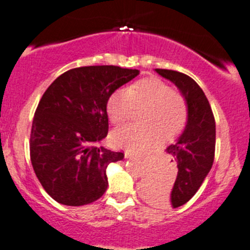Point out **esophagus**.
<instances>
[{
    "mask_svg": "<svg viewBox=\"0 0 250 250\" xmlns=\"http://www.w3.org/2000/svg\"><path fill=\"white\" fill-rule=\"evenodd\" d=\"M125 158H127V159H133V158H136V155L131 154L130 152H126L125 153Z\"/></svg>",
    "mask_w": 250,
    "mask_h": 250,
    "instance_id": "esophagus-1",
    "label": "esophagus"
}]
</instances>
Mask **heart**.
Masks as SVG:
<instances>
[{"label":"heart","instance_id":"heart-1","mask_svg":"<svg viewBox=\"0 0 250 250\" xmlns=\"http://www.w3.org/2000/svg\"><path fill=\"white\" fill-rule=\"evenodd\" d=\"M145 107L141 125L127 124L112 132L114 146L132 152H142L157 145L159 137L169 141L179 135L187 122V102L177 91L157 78L136 81L128 88H118L107 101L110 122L122 124L133 109Z\"/></svg>","mask_w":250,"mask_h":250}]
</instances>
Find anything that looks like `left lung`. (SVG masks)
<instances>
[{"instance_id": "8db88e82", "label": "left lung", "mask_w": 250, "mask_h": 250, "mask_svg": "<svg viewBox=\"0 0 250 250\" xmlns=\"http://www.w3.org/2000/svg\"><path fill=\"white\" fill-rule=\"evenodd\" d=\"M155 71L179 88L186 100L188 113L182 133L167 148V152L174 158L171 162L177 167L174 185L165 187L153 177L146 184L145 196L155 206L179 208L196 194L211 169L215 153V119L208 98L193 79L167 69H155Z\"/></svg>"}]
</instances>
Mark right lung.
Listing matches in <instances>:
<instances>
[{
  "instance_id": "obj_1",
  "label": "right lung",
  "mask_w": 250,
  "mask_h": 250,
  "mask_svg": "<svg viewBox=\"0 0 250 250\" xmlns=\"http://www.w3.org/2000/svg\"><path fill=\"white\" fill-rule=\"evenodd\" d=\"M137 69L91 65L70 69L42 96L30 135V159L44 191L58 203L80 207L108 187L107 167L124 153L97 147L108 133L109 96Z\"/></svg>"
}]
</instances>
